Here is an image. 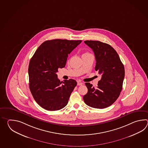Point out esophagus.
<instances>
[{"label": "esophagus", "instance_id": "1", "mask_svg": "<svg viewBox=\"0 0 148 148\" xmlns=\"http://www.w3.org/2000/svg\"><path fill=\"white\" fill-rule=\"evenodd\" d=\"M83 84V83L82 82H77V85L78 86H82Z\"/></svg>", "mask_w": 148, "mask_h": 148}]
</instances>
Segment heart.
Masks as SVG:
<instances>
[{
  "label": "heart",
  "mask_w": 148,
  "mask_h": 148,
  "mask_svg": "<svg viewBox=\"0 0 148 148\" xmlns=\"http://www.w3.org/2000/svg\"><path fill=\"white\" fill-rule=\"evenodd\" d=\"M87 54H90L89 53H85L83 55H87Z\"/></svg>",
  "instance_id": "obj_1"
}]
</instances>
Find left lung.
Returning a JSON list of instances; mask_svg holds the SVG:
<instances>
[{"mask_svg":"<svg viewBox=\"0 0 148 148\" xmlns=\"http://www.w3.org/2000/svg\"><path fill=\"white\" fill-rule=\"evenodd\" d=\"M94 51L96 59L95 70L101 75L97 87L85 83L88 92L84 96L86 104L90 107L102 109L116 101L122 89L125 70L116 51L110 45L98 41H85Z\"/></svg>","mask_w":148,"mask_h":148,"instance_id":"left-lung-1","label":"left lung"}]
</instances>
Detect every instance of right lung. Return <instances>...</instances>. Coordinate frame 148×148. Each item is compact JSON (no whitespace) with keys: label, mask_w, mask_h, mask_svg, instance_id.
I'll list each match as a JSON object with an SVG mask.
<instances>
[{"label":"right lung","mask_w":148,"mask_h":148,"mask_svg":"<svg viewBox=\"0 0 148 148\" xmlns=\"http://www.w3.org/2000/svg\"><path fill=\"white\" fill-rule=\"evenodd\" d=\"M81 42L82 40L61 39L45 41L30 60L29 89L35 101L45 110H59L68 104L77 83L70 79L62 84L57 73L65 66L68 54Z\"/></svg>","instance_id":"right-lung-1"}]
</instances>
